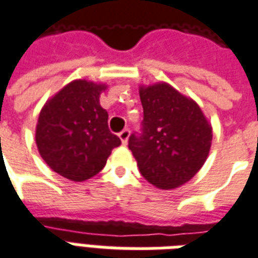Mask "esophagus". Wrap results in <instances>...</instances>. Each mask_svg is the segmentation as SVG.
I'll list each match as a JSON object with an SVG mask.
<instances>
[{
    "label": "esophagus",
    "instance_id": "1",
    "mask_svg": "<svg viewBox=\"0 0 258 258\" xmlns=\"http://www.w3.org/2000/svg\"><path fill=\"white\" fill-rule=\"evenodd\" d=\"M128 137H130V130L128 128H124L120 134H118V138L121 140V142H123V145H125L127 144V141H128Z\"/></svg>",
    "mask_w": 258,
    "mask_h": 258
}]
</instances>
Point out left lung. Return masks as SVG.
I'll use <instances>...</instances> for the list:
<instances>
[{"mask_svg": "<svg viewBox=\"0 0 258 258\" xmlns=\"http://www.w3.org/2000/svg\"><path fill=\"white\" fill-rule=\"evenodd\" d=\"M144 107L141 133L128 148L142 177L160 189L188 182L209 156L211 127L198 103L166 83L140 90Z\"/></svg>", "mask_w": 258, "mask_h": 258, "instance_id": "left-lung-1", "label": "left lung"}]
</instances>
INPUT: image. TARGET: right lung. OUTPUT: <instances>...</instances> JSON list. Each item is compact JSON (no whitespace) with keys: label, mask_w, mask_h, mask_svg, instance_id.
Segmentation results:
<instances>
[{"label":"right lung","mask_w":258,"mask_h":258,"mask_svg":"<svg viewBox=\"0 0 258 258\" xmlns=\"http://www.w3.org/2000/svg\"><path fill=\"white\" fill-rule=\"evenodd\" d=\"M87 80H74L42 107L36 130L40 155L55 173L76 182L94 177L121 141L110 133L101 91Z\"/></svg>","instance_id":"right-lung-1"}]
</instances>
